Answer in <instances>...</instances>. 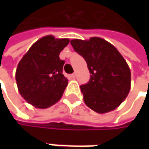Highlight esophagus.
Instances as JSON below:
<instances>
[{
    "instance_id": "1",
    "label": "esophagus",
    "mask_w": 149,
    "mask_h": 149,
    "mask_svg": "<svg viewBox=\"0 0 149 149\" xmlns=\"http://www.w3.org/2000/svg\"><path fill=\"white\" fill-rule=\"evenodd\" d=\"M71 77H73V78H74V77H76V74H75V73H73V74H72V75H71Z\"/></svg>"
}]
</instances>
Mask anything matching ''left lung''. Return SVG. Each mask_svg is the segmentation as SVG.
<instances>
[{
    "label": "left lung",
    "mask_w": 149,
    "mask_h": 149,
    "mask_svg": "<svg viewBox=\"0 0 149 149\" xmlns=\"http://www.w3.org/2000/svg\"><path fill=\"white\" fill-rule=\"evenodd\" d=\"M71 44L91 74L88 84L80 86L85 104L100 114L116 109L130 91L131 72L126 60L114 45L98 37L72 40Z\"/></svg>",
    "instance_id": "obj_1"
}]
</instances>
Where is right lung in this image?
<instances>
[{
	"label": "right lung",
	"mask_w": 149,
	"mask_h": 149,
	"mask_svg": "<svg viewBox=\"0 0 149 149\" xmlns=\"http://www.w3.org/2000/svg\"><path fill=\"white\" fill-rule=\"evenodd\" d=\"M69 39H55L47 35L32 45L19 62L15 79L21 97L33 106L46 109L62 97L67 84L63 75L64 60L60 52Z\"/></svg>",
	"instance_id": "1"
}]
</instances>
